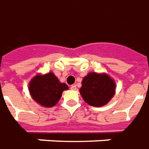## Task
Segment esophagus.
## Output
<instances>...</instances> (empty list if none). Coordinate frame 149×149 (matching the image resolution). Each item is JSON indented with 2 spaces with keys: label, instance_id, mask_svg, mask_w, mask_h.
I'll use <instances>...</instances> for the list:
<instances>
[{
  "label": "esophagus",
  "instance_id": "esophagus-1",
  "mask_svg": "<svg viewBox=\"0 0 149 149\" xmlns=\"http://www.w3.org/2000/svg\"><path fill=\"white\" fill-rule=\"evenodd\" d=\"M71 90H72V91H75V90H77V86L76 85H72V86H71Z\"/></svg>",
  "mask_w": 149,
  "mask_h": 149
}]
</instances>
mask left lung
Listing matches in <instances>:
<instances>
[{"instance_id": "1", "label": "left lung", "mask_w": 149, "mask_h": 149, "mask_svg": "<svg viewBox=\"0 0 149 149\" xmlns=\"http://www.w3.org/2000/svg\"><path fill=\"white\" fill-rule=\"evenodd\" d=\"M116 83L106 73L90 72L82 80L80 94L91 106L102 107L115 95Z\"/></svg>"}]
</instances>
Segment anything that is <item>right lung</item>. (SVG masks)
Masks as SVG:
<instances>
[{
  "mask_svg": "<svg viewBox=\"0 0 149 149\" xmlns=\"http://www.w3.org/2000/svg\"><path fill=\"white\" fill-rule=\"evenodd\" d=\"M68 89L65 83H61L53 72L37 74L30 81L28 90L36 103L45 107H54L58 102L63 91Z\"/></svg>",
  "mask_w": 149,
  "mask_h": 149,
  "instance_id": "right-lung-1",
  "label": "right lung"
}]
</instances>
